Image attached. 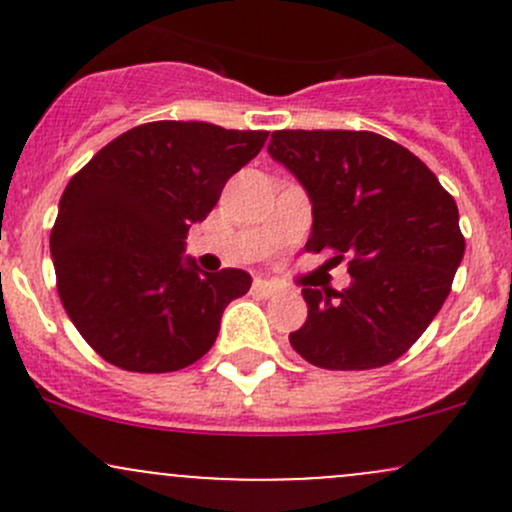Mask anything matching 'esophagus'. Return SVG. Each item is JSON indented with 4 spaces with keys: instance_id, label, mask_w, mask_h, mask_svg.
Segmentation results:
<instances>
[{
    "instance_id": "34e87169",
    "label": "esophagus",
    "mask_w": 512,
    "mask_h": 512,
    "mask_svg": "<svg viewBox=\"0 0 512 512\" xmlns=\"http://www.w3.org/2000/svg\"><path fill=\"white\" fill-rule=\"evenodd\" d=\"M252 289H255L257 294H262V297H272V294L280 292V285H277L275 280H267V277H255Z\"/></svg>"
}]
</instances>
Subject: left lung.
I'll list each match as a JSON object with an SVG mask.
<instances>
[{
    "label": "left lung",
    "instance_id": "8db88e82",
    "mask_svg": "<svg viewBox=\"0 0 512 512\" xmlns=\"http://www.w3.org/2000/svg\"><path fill=\"white\" fill-rule=\"evenodd\" d=\"M267 153L312 203L307 250L349 257L347 289L304 287L289 344L319 369L361 371L409 352L466 252L456 200L423 160L371 131H275Z\"/></svg>",
    "mask_w": 512,
    "mask_h": 512
}]
</instances>
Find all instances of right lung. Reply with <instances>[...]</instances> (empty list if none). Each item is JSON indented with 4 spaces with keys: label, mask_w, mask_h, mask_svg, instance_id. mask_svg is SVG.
I'll list each match as a JSON object with an SVG mask.
<instances>
[{
    "label": "right lung",
    "mask_w": 512,
    "mask_h": 512,
    "mask_svg": "<svg viewBox=\"0 0 512 512\" xmlns=\"http://www.w3.org/2000/svg\"><path fill=\"white\" fill-rule=\"evenodd\" d=\"M267 136L203 121L143 123L69 180L49 240L56 287L108 364L165 374L213 347L225 307L252 277L235 267L203 272L185 255V237Z\"/></svg>",
    "instance_id": "add662e5"
}]
</instances>
